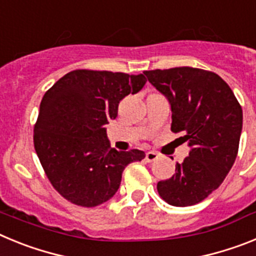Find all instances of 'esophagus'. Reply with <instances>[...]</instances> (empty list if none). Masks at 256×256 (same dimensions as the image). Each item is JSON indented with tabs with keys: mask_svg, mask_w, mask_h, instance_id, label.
Segmentation results:
<instances>
[{
	"mask_svg": "<svg viewBox=\"0 0 256 256\" xmlns=\"http://www.w3.org/2000/svg\"><path fill=\"white\" fill-rule=\"evenodd\" d=\"M158 158H159V154L156 152V151H148L146 154V162H155V160H158Z\"/></svg>",
	"mask_w": 256,
	"mask_h": 256,
	"instance_id": "34e87169",
	"label": "esophagus"
}]
</instances>
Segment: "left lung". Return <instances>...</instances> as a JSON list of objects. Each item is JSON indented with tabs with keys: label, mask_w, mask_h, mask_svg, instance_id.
<instances>
[{
	"label": "left lung",
	"mask_w": 256,
	"mask_h": 256,
	"mask_svg": "<svg viewBox=\"0 0 256 256\" xmlns=\"http://www.w3.org/2000/svg\"><path fill=\"white\" fill-rule=\"evenodd\" d=\"M165 96L172 110V130L184 132L190 152L176 173L158 183L173 206L195 205L220 186L238 151L242 108L230 86L216 73L180 66L144 72Z\"/></svg>",
	"instance_id": "8db88e82"
}]
</instances>
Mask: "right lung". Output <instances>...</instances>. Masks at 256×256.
Instances as JSON below:
<instances>
[{"label": "right lung", "instance_id": "1", "mask_svg": "<svg viewBox=\"0 0 256 256\" xmlns=\"http://www.w3.org/2000/svg\"><path fill=\"white\" fill-rule=\"evenodd\" d=\"M144 74L73 70L44 94L34 126V148L52 186L80 206H97L120 187L126 165L141 162V150L110 148L105 126L118 105L141 91Z\"/></svg>", "mask_w": 256, "mask_h": 256}]
</instances>
